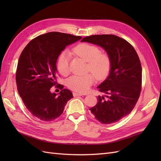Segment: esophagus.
Listing matches in <instances>:
<instances>
[{"instance_id": "34e87169", "label": "esophagus", "mask_w": 161, "mask_h": 161, "mask_svg": "<svg viewBox=\"0 0 161 161\" xmlns=\"http://www.w3.org/2000/svg\"><path fill=\"white\" fill-rule=\"evenodd\" d=\"M82 95H83V94H82V93H78V92H73V96L74 97H77V96H82Z\"/></svg>"}]
</instances>
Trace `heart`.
Segmentation results:
<instances>
[{
	"mask_svg": "<svg viewBox=\"0 0 161 161\" xmlns=\"http://www.w3.org/2000/svg\"><path fill=\"white\" fill-rule=\"evenodd\" d=\"M76 54L88 62V71L91 72L98 80H103L108 76L111 69V59L105 53H101L100 48L89 43H80L76 46L75 49ZM69 52H62L58 57L57 67L58 70L63 76L69 75L70 72ZM95 76L92 74L85 76L75 75L70 77L66 81L69 89L79 92H85L93 84Z\"/></svg>",
	"mask_w": 161,
	"mask_h": 161,
	"instance_id": "1",
	"label": "heart"
}]
</instances>
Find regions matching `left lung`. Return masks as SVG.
<instances>
[{
    "label": "left lung",
    "mask_w": 161,
    "mask_h": 161,
    "mask_svg": "<svg viewBox=\"0 0 161 161\" xmlns=\"http://www.w3.org/2000/svg\"><path fill=\"white\" fill-rule=\"evenodd\" d=\"M99 46L111 59L108 77L97 86L105 97H97V103L89 109L101 124L115 123L131 113L139 99L142 88V66L133 46L114 35H95L81 42Z\"/></svg>",
    "instance_id": "obj_1"
}]
</instances>
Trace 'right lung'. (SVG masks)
<instances>
[{
  "label": "right lung",
  "mask_w": 161,
  "mask_h": 161,
  "mask_svg": "<svg viewBox=\"0 0 161 161\" xmlns=\"http://www.w3.org/2000/svg\"><path fill=\"white\" fill-rule=\"evenodd\" d=\"M80 36L49 32L34 38L19 57L16 72L19 94L27 110L37 119L51 121L58 118L73 97L64 86L59 94L52 93L56 85V61L65 47L80 40Z\"/></svg>",
  "instance_id": "add662e5"
}]
</instances>
